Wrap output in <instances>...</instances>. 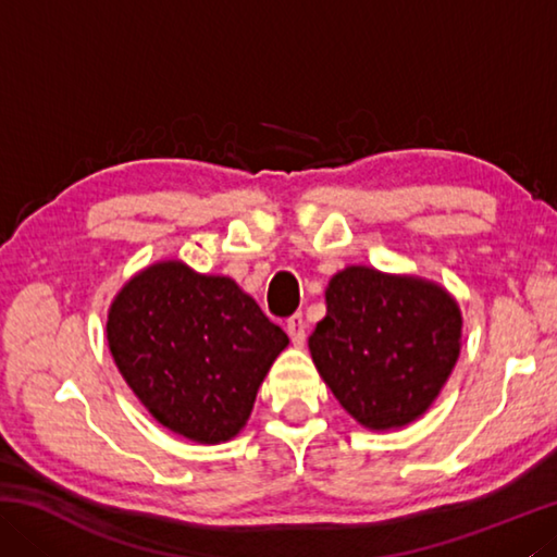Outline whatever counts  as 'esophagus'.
I'll return each instance as SVG.
<instances>
[{"mask_svg": "<svg viewBox=\"0 0 557 557\" xmlns=\"http://www.w3.org/2000/svg\"><path fill=\"white\" fill-rule=\"evenodd\" d=\"M287 334H289V338H292V344L295 346H301L307 342V322H305V317L301 314H295L292 319H287Z\"/></svg>", "mask_w": 557, "mask_h": 557, "instance_id": "obj_1", "label": "esophagus"}]
</instances>
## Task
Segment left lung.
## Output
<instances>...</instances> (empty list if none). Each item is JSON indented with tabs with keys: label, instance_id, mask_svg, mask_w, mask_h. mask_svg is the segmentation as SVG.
Returning a JSON list of instances; mask_svg holds the SVG:
<instances>
[{
	"label": "left lung",
	"instance_id": "8db88e82",
	"mask_svg": "<svg viewBox=\"0 0 557 557\" xmlns=\"http://www.w3.org/2000/svg\"><path fill=\"white\" fill-rule=\"evenodd\" d=\"M309 354L358 425L388 432L430 410L461 348V309L437 282L366 265L326 285Z\"/></svg>",
	"mask_w": 557,
	"mask_h": 557
}]
</instances>
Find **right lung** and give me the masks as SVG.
<instances>
[{"instance_id":"obj_1","label":"right lung","mask_w":557,"mask_h":557,"mask_svg":"<svg viewBox=\"0 0 557 557\" xmlns=\"http://www.w3.org/2000/svg\"><path fill=\"white\" fill-rule=\"evenodd\" d=\"M108 346L149 414L199 445L233 440L289 338L225 275L159 260L108 309Z\"/></svg>"}]
</instances>
